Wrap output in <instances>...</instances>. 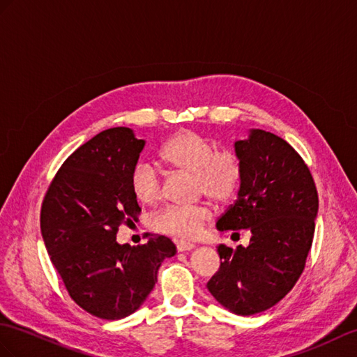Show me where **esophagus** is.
<instances>
[{
  "mask_svg": "<svg viewBox=\"0 0 357 357\" xmlns=\"http://www.w3.org/2000/svg\"><path fill=\"white\" fill-rule=\"evenodd\" d=\"M194 248H195V245L190 244V242H186V241L177 242V250L178 251H190V250H194Z\"/></svg>",
  "mask_w": 357,
  "mask_h": 357,
  "instance_id": "esophagus-1",
  "label": "esophagus"
}]
</instances>
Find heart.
Masks as SVG:
<instances>
[{"label":"heart","instance_id":"b5f03b06","mask_svg":"<svg viewBox=\"0 0 357 357\" xmlns=\"http://www.w3.org/2000/svg\"><path fill=\"white\" fill-rule=\"evenodd\" d=\"M160 159L176 172L192 176V190L197 197H207L216 204H225L236 195L242 169L238 155L229 150L216 151L213 142L192 130L174 135L162 146ZM133 195L144 204L153 206L162 198V181L149 163H137L130 176ZM206 203L190 206H168L155 213L151 225L155 231L172 238L190 239L202 231L211 220Z\"/></svg>","mask_w":357,"mask_h":357}]
</instances>
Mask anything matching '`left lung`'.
I'll return each mask as SVG.
<instances>
[{
	"instance_id": "obj_1",
	"label": "left lung",
	"mask_w": 357,
	"mask_h": 357,
	"mask_svg": "<svg viewBox=\"0 0 357 357\" xmlns=\"http://www.w3.org/2000/svg\"><path fill=\"white\" fill-rule=\"evenodd\" d=\"M234 151L241 186L216 229H247L250 245L218 247L221 265L207 289L225 309L248 317L273 307L300 279L314 241L318 192L307 165L279 136L251 130Z\"/></svg>"
}]
</instances>
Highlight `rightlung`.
I'll use <instances>...</instances> for the list:
<instances>
[{"instance_id":"1","label":"right lung","mask_w":357,"mask_h":357,"mask_svg":"<svg viewBox=\"0 0 357 357\" xmlns=\"http://www.w3.org/2000/svg\"><path fill=\"white\" fill-rule=\"evenodd\" d=\"M132 128L104 130L63 162L43 197L40 231L56 271L78 306L101 319H121L141 307L158 282L172 241L146 233L144 245H119L121 224L141 207L130 176L144 150Z\"/></svg>"}]
</instances>
